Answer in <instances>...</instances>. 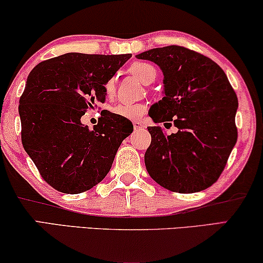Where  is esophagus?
Instances as JSON below:
<instances>
[{"label":"esophagus","mask_w":263,"mask_h":263,"mask_svg":"<svg viewBox=\"0 0 263 263\" xmlns=\"http://www.w3.org/2000/svg\"><path fill=\"white\" fill-rule=\"evenodd\" d=\"M133 125H134V129H135V130H139V129L143 128V125L141 124V122H138V121L133 122Z\"/></svg>","instance_id":"obj_1"}]
</instances>
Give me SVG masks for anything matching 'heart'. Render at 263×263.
<instances>
[{
  "mask_svg": "<svg viewBox=\"0 0 263 263\" xmlns=\"http://www.w3.org/2000/svg\"><path fill=\"white\" fill-rule=\"evenodd\" d=\"M132 74H134L136 78L140 79L143 84L148 85L152 84V82L156 80L157 77V70L152 64L148 62H134L129 68ZM104 92H105L106 97L115 96L116 93V78H109L104 84ZM147 106L146 104L142 103H136V104H130V103H120L114 107H111V112L117 115L122 118H125V120H132V121H138L141 118L143 115L146 114Z\"/></svg>",
  "mask_w": 263,
  "mask_h": 263,
  "instance_id": "obj_1",
  "label": "heart"
}]
</instances>
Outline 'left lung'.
Masks as SVG:
<instances>
[{"mask_svg": "<svg viewBox=\"0 0 263 263\" xmlns=\"http://www.w3.org/2000/svg\"><path fill=\"white\" fill-rule=\"evenodd\" d=\"M163 70V99L153 121L174 122L176 134L148 127L145 164L151 177L171 192L190 194L214 184L237 142L238 99L224 70L201 53L170 45L139 53ZM168 124V123H167ZM171 124V123H170Z\"/></svg>", "mask_w": 263, "mask_h": 263, "instance_id": "1", "label": "left lung"}]
</instances>
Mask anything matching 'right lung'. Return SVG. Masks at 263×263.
Returning a JSON list of instances; mask_svg holds the SVG:
<instances>
[{
    "instance_id": "1",
    "label": "right lung",
    "mask_w": 263,
    "mask_h": 263,
    "mask_svg": "<svg viewBox=\"0 0 263 263\" xmlns=\"http://www.w3.org/2000/svg\"><path fill=\"white\" fill-rule=\"evenodd\" d=\"M127 55L69 52L37 64L20 97L21 142L43 179L53 189L80 194L102 182L133 124L110 111L93 129L81 123L104 84L130 59Z\"/></svg>"
}]
</instances>
